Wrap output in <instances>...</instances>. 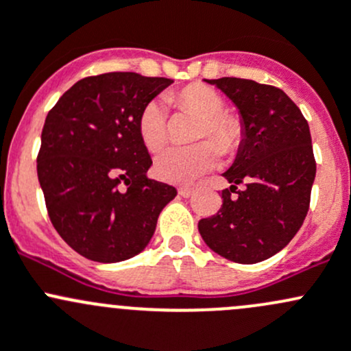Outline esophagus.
Masks as SVG:
<instances>
[{
	"label": "esophagus",
	"instance_id": "obj_1",
	"mask_svg": "<svg viewBox=\"0 0 351 351\" xmlns=\"http://www.w3.org/2000/svg\"><path fill=\"white\" fill-rule=\"evenodd\" d=\"M193 193H194V191L191 189V187H180V189H179V194H180V196H182V197L193 196Z\"/></svg>",
	"mask_w": 351,
	"mask_h": 351
}]
</instances>
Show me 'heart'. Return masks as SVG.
Here are the masks:
<instances>
[{"mask_svg": "<svg viewBox=\"0 0 351 351\" xmlns=\"http://www.w3.org/2000/svg\"><path fill=\"white\" fill-rule=\"evenodd\" d=\"M169 101L179 110L199 118L194 140L209 138L218 143L221 150L237 149L241 140V125L237 118L223 113L225 101L215 89L204 84H191L169 96ZM138 132L143 145L150 152H157L164 145L167 140V113L160 101H150L143 108L138 118ZM208 141L191 147H169L160 152L154 164L155 174L165 182H194L219 162V149L215 143Z\"/></svg>", "mask_w": 351, "mask_h": 351, "instance_id": "b5f03b06", "label": "heart"}]
</instances>
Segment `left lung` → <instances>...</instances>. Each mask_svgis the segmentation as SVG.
<instances>
[{
  "label": "left lung",
  "mask_w": 351,
  "mask_h": 351,
  "mask_svg": "<svg viewBox=\"0 0 351 351\" xmlns=\"http://www.w3.org/2000/svg\"><path fill=\"white\" fill-rule=\"evenodd\" d=\"M206 82L238 108L243 140L223 174L231 184L221 193L223 206L197 228L206 245L231 262H262L282 250L308 215L316 177L309 125L276 86L240 77ZM240 183L243 191H236Z\"/></svg>",
  "instance_id": "left-lung-1"
}]
</instances>
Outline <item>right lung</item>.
<instances>
[{"mask_svg": "<svg viewBox=\"0 0 351 351\" xmlns=\"http://www.w3.org/2000/svg\"><path fill=\"white\" fill-rule=\"evenodd\" d=\"M172 79L106 72L75 82L49 111L37 157L53 228L72 250L114 263L149 245L176 187L149 179L143 108Z\"/></svg>", "mask_w": 351, "mask_h": 351, "instance_id": "obj_1", "label": "right lung"}]
</instances>
